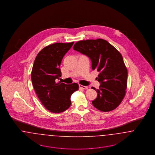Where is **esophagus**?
Wrapping results in <instances>:
<instances>
[{
  "label": "esophagus",
  "instance_id": "1",
  "mask_svg": "<svg viewBox=\"0 0 155 155\" xmlns=\"http://www.w3.org/2000/svg\"><path fill=\"white\" fill-rule=\"evenodd\" d=\"M79 87H80V88L83 89H85L87 88V87L84 86V85H79Z\"/></svg>",
  "mask_w": 155,
  "mask_h": 155
}]
</instances>
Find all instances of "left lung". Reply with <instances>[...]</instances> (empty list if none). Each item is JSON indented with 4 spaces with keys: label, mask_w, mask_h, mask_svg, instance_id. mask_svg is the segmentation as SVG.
Returning a JSON list of instances; mask_svg holds the SVG:
<instances>
[{
    "label": "left lung",
    "mask_w": 155,
    "mask_h": 155,
    "mask_svg": "<svg viewBox=\"0 0 155 155\" xmlns=\"http://www.w3.org/2000/svg\"><path fill=\"white\" fill-rule=\"evenodd\" d=\"M73 49L89 57L92 70L99 72L96 79L101 85L96 90L97 96L92 101L94 106L102 111L117 108L125 96L127 87L128 71L121 53L102 39L78 41Z\"/></svg>",
    "instance_id": "obj_1"
}]
</instances>
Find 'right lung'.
<instances>
[{
  "mask_svg": "<svg viewBox=\"0 0 155 155\" xmlns=\"http://www.w3.org/2000/svg\"><path fill=\"white\" fill-rule=\"evenodd\" d=\"M74 42L55 43L43 48L37 54L32 71L31 80L39 99L48 110L63 112L71 105V95L78 90V84L56 82L61 77L60 66L63 58Z\"/></svg>",
  "mask_w": 155,
  "mask_h": 155,
  "instance_id": "add662e5",
  "label": "right lung"
}]
</instances>
